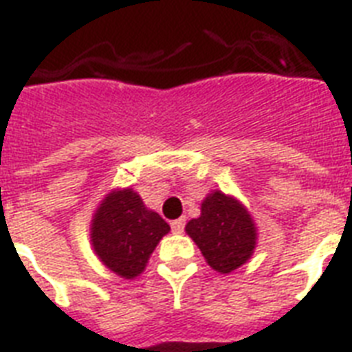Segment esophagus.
I'll list each match as a JSON object with an SVG mask.
<instances>
[{
    "instance_id": "obj_1",
    "label": "esophagus",
    "mask_w": 352,
    "mask_h": 352,
    "mask_svg": "<svg viewBox=\"0 0 352 352\" xmlns=\"http://www.w3.org/2000/svg\"><path fill=\"white\" fill-rule=\"evenodd\" d=\"M184 219H177V221L171 222V230H173V233H182L184 231Z\"/></svg>"
}]
</instances>
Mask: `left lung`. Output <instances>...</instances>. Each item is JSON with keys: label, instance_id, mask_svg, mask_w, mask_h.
I'll return each instance as SVG.
<instances>
[{"label": "left lung", "instance_id": "left-lung-1", "mask_svg": "<svg viewBox=\"0 0 352 352\" xmlns=\"http://www.w3.org/2000/svg\"><path fill=\"white\" fill-rule=\"evenodd\" d=\"M206 262L219 273H231L251 258L256 228L244 206L222 191H213L201 206V217L186 224Z\"/></svg>", "mask_w": 352, "mask_h": 352}]
</instances>
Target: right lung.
<instances>
[{
	"instance_id": "right-lung-1",
	"label": "right lung",
	"mask_w": 352,
	"mask_h": 352,
	"mask_svg": "<svg viewBox=\"0 0 352 352\" xmlns=\"http://www.w3.org/2000/svg\"><path fill=\"white\" fill-rule=\"evenodd\" d=\"M170 231L159 213L148 210L131 188L111 191L92 219L90 239L96 255L122 278H135L159 241Z\"/></svg>"
}]
</instances>
